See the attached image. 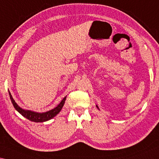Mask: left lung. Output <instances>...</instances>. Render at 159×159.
Returning a JSON list of instances; mask_svg holds the SVG:
<instances>
[{
    "label": "left lung",
    "mask_w": 159,
    "mask_h": 159,
    "mask_svg": "<svg viewBox=\"0 0 159 159\" xmlns=\"http://www.w3.org/2000/svg\"><path fill=\"white\" fill-rule=\"evenodd\" d=\"M96 107H98V106H97V105H96ZM98 109H99V108H98Z\"/></svg>",
    "instance_id": "1"
}]
</instances>
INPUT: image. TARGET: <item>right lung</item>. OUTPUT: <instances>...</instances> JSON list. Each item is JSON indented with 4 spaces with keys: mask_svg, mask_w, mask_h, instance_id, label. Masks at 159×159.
I'll return each instance as SVG.
<instances>
[{
    "mask_svg": "<svg viewBox=\"0 0 159 159\" xmlns=\"http://www.w3.org/2000/svg\"><path fill=\"white\" fill-rule=\"evenodd\" d=\"M8 92H9V95H10V98H11V102L17 111L25 118H27V119H28L29 120L34 122H43L52 119L53 117H55L58 113H59V112L61 111V110L62 109V107L64 105L65 100L66 99V96L64 97L63 98V100H61V102H60L56 107H54V109L45 112L39 113V112L31 111V110L22 109V108L20 107L19 105L16 102V101H15L10 91Z\"/></svg>",
    "mask_w": 159,
    "mask_h": 159,
    "instance_id": "add662e5",
    "label": "right lung"
}]
</instances>
